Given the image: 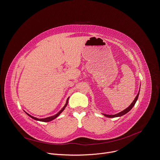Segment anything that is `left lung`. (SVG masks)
<instances>
[{
    "label": "left lung",
    "instance_id": "obj_1",
    "mask_svg": "<svg viewBox=\"0 0 160 160\" xmlns=\"http://www.w3.org/2000/svg\"><path fill=\"white\" fill-rule=\"evenodd\" d=\"M139 92H140V90H139V91H138V93L137 95L136 96V97L135 98L134 100L133 101V102L128 106V107L127 109H125V110H123L122 111H121V112H119V113H118V114H111V115H109V114H103V113H102V114H103L104 116L108 117V118H116V117L122 116H123V115H125V114L128 113V112L133 108V106L135 105V103H136V102H137V99H138V95H139Z\"/></svg>",
    "mask_w": 160,
    "mask_h": 160
}]
</instances>
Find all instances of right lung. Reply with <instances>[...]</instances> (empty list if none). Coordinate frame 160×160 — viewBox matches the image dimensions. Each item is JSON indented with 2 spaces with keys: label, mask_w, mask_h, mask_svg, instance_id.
<instances>
[{
  "label": "right lung",
  "mask_w": 160,
  "mask_h": 160,
  "mask_svg": "<svg viewBox=\"0 0 160 160\" xmlns=\"http://www.w3.org/2000/svg\"><path fill=\"white\" fill-rule=\"evenodd\" d=\"M68 98H69V97L67 99L66 103H65V105L63 106V108L57 114H56L55 115H53V116H49V117H48V118H41H41H35V117H33V116L30 115L29 114H28V113H27V112H25H25L28 116H30V118H32V119H35V120H36V121H42V122H49V121H52V120H53V119H55V118H57L64 111V109H65V108L67 107V105Z\"/></svg>",
  "instance_id": "add662e5"
}]
</instances>
